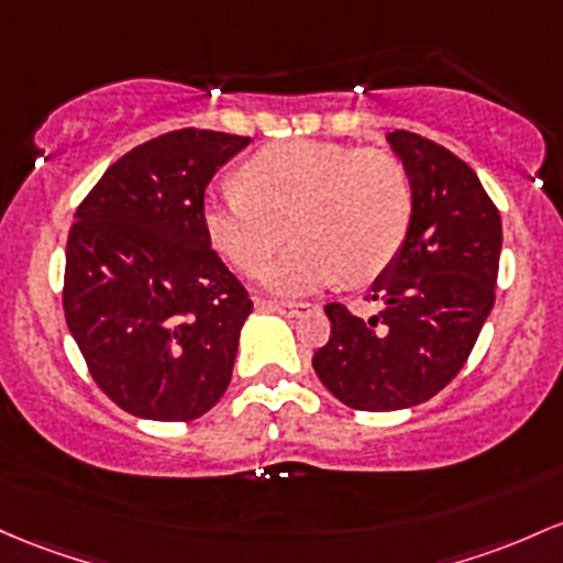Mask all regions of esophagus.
Masks as SVG:
<instances>
[{
	"instance_id": "obj_1",
	"label": "esophagus",
	"mask_w": 563,
	"mask_h": 563,
	"mask_svg": "<svg viewBox=\"0 0 563 563\" xmlns=\"http://www.w3.org/2000/svg\"><path fill=\"white\" fill-rule=\"evenodd\" d=\"M264 312H280V314H288V318H299V314L310 312L312 305H305V301H262Z\"/></svg>"
}]
</instances>
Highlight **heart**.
I'll use <instances>...</instances> for the list:
<instances>
[{
    "instance_id": "obj_1",
    "label": "heart",
    "mask_w": 563,
    "mask_h": 563,
    "mask_svg": "<svg viewBox=\"0 0 563 563\" xmlns=\"http://www.w3.org/2000/svg\"><path fill=\"white\" fill-rule=\"evenodd\" d=\"M238 189L206 200L208 238L240 272L262 275L291 227L299 243L267 272L283 296L379 275L411 224L409 173L379 150L280 141L240 165Z\"/></svg>"
}]
</instances>
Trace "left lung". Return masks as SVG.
Wrapping results in <instances>:
<instances>
[{
  "label": "left lung",
  "instance_id": "8db88e82",
  "mask_svg": "<svg viewBox=\"0 0 563 563\" xmlns=\"http://www.w3.org/2000/svg\"><path fill=\"white\" fill-rule=\"evenodd\" d=\"M411 181V224L372 283L374 318L325 307L331 336L314 374L357 411L424 404L460 374L494 307L503 221L467 163L409 131L387 133Z\"/></svg>",
  "mask_w": 563,
  "mask_h": 563
}]
</instances>
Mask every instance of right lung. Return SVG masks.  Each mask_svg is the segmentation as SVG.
Instances as JSON below:
<instances>
[{"instance_id":"add662e5","label":"right lung","mask_w":563,"mask_h":563,"mask_svg":"<svg viewBox=\"0 0 563 563\" xmlns=\"http://www.w3.org/2000/svg\"><path fill=\"white\" fill-rule=\"evenodd\" d=\"M245 135L184 128L135 146L74 213L64 312L92 379L122 411L189 422L232 379L253 305L211 249L202 208Z\"/></svg>"}]
</instances>
